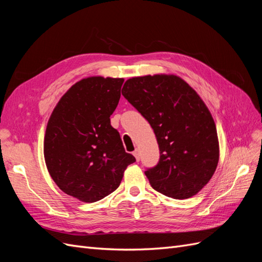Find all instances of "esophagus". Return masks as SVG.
<instances>
[{
	"mask_svg": "<svg viewBox=\"0 0 262 262\" xmlns=\"http://www.w3.org/2000/svg\"><path fill=\"white\" fill-rule=\"evenodd\" d=\"M133 155H134V157H136V160L139 162L140 161V153H139V149H136L133 152Z\"/></svg>",
	"mask_w": 262,
	"mask_h": 262,
	"instance_id": "1",
	"label": "esophagus"
}]
</instances>
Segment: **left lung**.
<instances>
[{"label":"left lung","mask_w":262,"mask_h":262,"mask_svg":"<svg viewBox=\"0 0 262 262\" xmlns=\"http://www.w3.org/2000/svg\"><path fill=\"white\" fill-rule=\"evenodd\" d=\"M122 95L149 122L160 146V162L145 171L150 186L173 199L195 195L220 158L215 122L204 101L173 74L129 78Z\"/></svg>","instance_id":"1"}]
</instances>
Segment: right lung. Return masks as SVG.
Returning <instances> with one entry per match:
<instances>
[{"label": "right lung", "instance_id": "1", "mask_svg": "<svg viewBox=\"0 0 262 262\" xmlns=\"http://www.w3.org/2000/svg\"><path fill=\"white\" fill-rule=\"evenodd\" d=\"M123 81L102 76L78 81L58 101L47 124V168L63 192L82 202H96L114 192L126 167L136 162L110 124Z\"/></svg>", "mask_w": 262, "mask_h": 262}]
</instances>
